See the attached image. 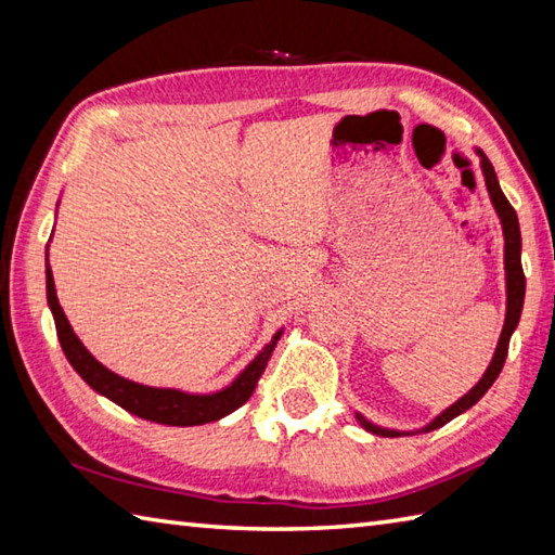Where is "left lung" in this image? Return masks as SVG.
<instances>
[{
  "label": "left lung",
  "instance_id": "obj_1",
  "mask_svg": "<svg viewBox=\"0 0 555 555\" xmlns=\"http://www.w3.org/2000/svg\"><path fill=\"white\" fill-rule=\"evenodd\" d=\"M477 155L481 157V171H485V181H487V191L491 195V203H493V209L499 211L501 217V227H503V238H505V293H508V308H505V322H503V332H501V338H499V346H496V352H493L491 358V364L487 367L485 376L477 382L475 388H469V391L455 400V403L451 408H446L439 417H436L434 422H429L427 427H424L422 431H434L443 427L446 422H451L453 417H457L460 412H465L473 408L477 400L485 396L491 384L499 379V374L503 370V362L505 358H508V344H511V336L515 332L517 322H520V314H522V305H525V271H522V259H520V250H522V238H520V223H517V215L513 205L508 203V197L503 195L501 185H499V179H496V171H493L491 162L487 159V155L481 150H477ZM358 422L362 424L364 429L376 434V436H403V431H396V429H382L376 427V424L364 420L360 412H358Z\"/></svg>",
  "mask_w": 555,
  "mask_h": 555
}]
</instances>
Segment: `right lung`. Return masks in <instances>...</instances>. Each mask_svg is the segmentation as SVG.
I'll return each instance as SVG.
<instances>
[{
  "label": "right lung",
  "mask_w": 555,
  "mask_h": 555,
  "mask_svg": "<svg viewBox=\"0 0 555 555\" xmlns=\"http://www.w3.org/2000/svg\"><path fill=\"white\" fill-rule=\"evenodd\" d=\"M44 274H47V305H50V310L54 314L59 344H62V350L66 360L70 362V367L80 374V379L90 388H95L98 393L107 396L116 405H121L124 410L131 412V415H138L157 424H169V427H195V424L217 422L221 417L231 415L233 410H238L245 400L253 396L259 376H262L271 352L276 348V340L281 338V332H276L274 338H271L262 348V352H259V356L238 374V379H235L231 386L221 388L217 393L197 396V393L176 391V388L143 386V384L128 382L119 374H114L112 370L104 367L102 362H98L90 356L88 348L80 344V338L74 334V328H70L62 305H59L50 259H47Z\"/></svg>",
  "instance_id": "1"
}]
</instances>
